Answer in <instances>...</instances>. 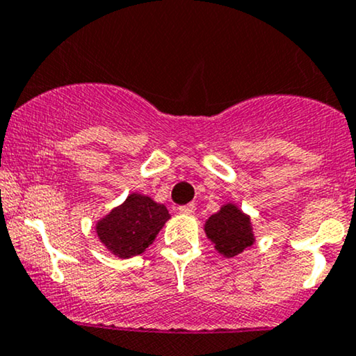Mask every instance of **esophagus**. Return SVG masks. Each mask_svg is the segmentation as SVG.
<instances>
[{
  "instance_id": "1",
  "label": "esophagus",
  "mask_w": 356,
  "mask_h": 356,
  "mask_svg": "<svg viewBox=\"0 0 356 356\" xmlns=\"http://www.w3.org/2000/svg\"><path fill=\"white\" fill-rule=\"evenodd\" d=\"M179 212L191 216V213L195 212V204L191 202V204H187V205H181V207H179Z\"/></svg>"
}]
</instances>
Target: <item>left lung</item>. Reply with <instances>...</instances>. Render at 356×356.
I'll use <instances>...</instances> for the list:
<instances>
[{
  "mask_svg": "<svg viewBox=\"0 0 356 356\" xmlns=\"http://www.w3.org/2000/svg\"><path fill=\"white\" fill-rule=\"evenodd\" d=\"M204 230L216 250L229 259L242 254L255 242L250 217L235 204L222 205L219 212L209 217Z\"/></svg>",
  "mask_w": 356,
  "mask_h": 356,
  "instance_id": "8db88e82",
  "label": "left lung"
}]
</instances>
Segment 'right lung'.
Listing matches in <instances>:
<instances>
[{
  "mask_svg": "<svg viewBox=\"0 0 356 356\" xmlns=\"http://www.w3.org/2000/svg\"><path fill=\"white\" fill-rule=\"evenodd\" d=\"M169 219L165 205L132 192L121 205L97 220L96 232L111 254L119 259H131L151 245Z\"/></svg>",
  "mask_w": 356,
  "mask_h": 356,
  "instance_id": "right-lung-1",
  "label": "right lung"
}]
</instances>
